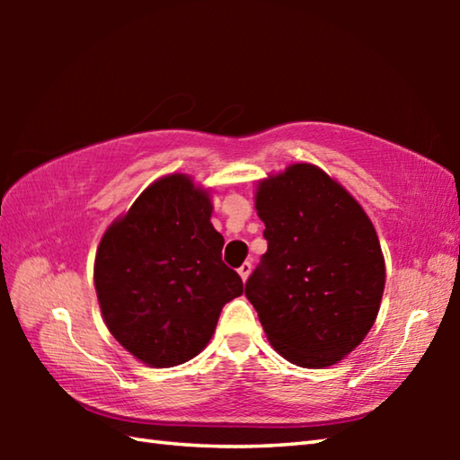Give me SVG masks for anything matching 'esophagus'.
<instances>
[{
    "mask_svg": "<svg viewBox=\"0 0 460 460\" xmlns=\"http://www.w3.org/2000/svg\"><path fill=\"white\" fill-rule=\"evenodd\" d=\"M239 276H241V279H243V282H245V279L249 278V274H252V263H249V261H245L243 263V266H241L239 270Z\"/></svg>",
    "mask_w": 460,
    "mask_h": 460,
    "instance_id": "esophagus-1",
    "label": "esophagus"
}]
</instances>
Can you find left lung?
Here are the masks:
<instances>
[{"mask_svg":"<svg viewBox=\"0 0 460 460\" xmlns=\"http://www.w3.org/2000/svg\"><path fill=\"white\" fill-rule=\"evenodd\" d=\"M268 252L245 296L276 351L298 367H329L367 337L385 286L376 227L359 202L313 164L258 182Z\"/></svg>","mask_w":460,"mask_h":460,"instance_id":"8db88e82","label":"left lung"}]
</instances>
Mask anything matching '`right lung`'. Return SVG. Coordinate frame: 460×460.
I'll return each mask as SVG.
<instances>
[{"label":"right lung","instance_id":"right-lung-1","mask_svg":"<svg viewBox=\"0 0 460 460\" xmlns=\"http://www.w3.org/2000/svg\"><path fill=\"white\" fill-rule=\"evenodd\" d=\"M208 190L168 174L105 231L95 255L101 314L119 345L150 367H174L211 341L223 306L243 294L221 260Z\"/></svg>","mask_w":460,"mask_h":460}]
</instances>
